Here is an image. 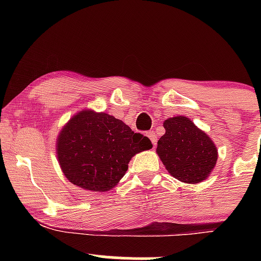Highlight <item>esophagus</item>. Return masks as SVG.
I'll list each match as a JSON object with an SVG mask.
<instances>
[{
    "instance_id": "1",
    "label": "esophagus",
    "mask_w": 261,
    "mask_h": 261,
    "mask_svg": "<svg viewBox=\"0 0 261 261\" xmlns=\"http://www.w3.org/2000/svg\"><path fill=\"white\" fill-rule=\"evenodd\" d=\"M146 135L149 137V140H151L152 145H155L157 143V135H155L154 131H148V133H146Z\"/></svg>"
}]
</instances>
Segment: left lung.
Segmentation results:
<instances>
[{
	"label": "left lung",
	"instance_id": "1",
	"mask_svg": "<svg viewBox=\"0 0 261 261\" xmlns=\"http://www.w3.org/2000/svg\"><path fill=\"white\" fill-rule=\"evenodd\" d=\"M166 134L158 140L157 154L169 174L188 184H197L211 174L217 162L212 140L185 116L163 122Z\"/></svg>",
	"mask_w": 261,
	"mask_h": 261
}]
</instances>
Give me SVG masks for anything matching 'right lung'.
I'll return each instance as SVG.
<instances>
[{
	"instance_id": "right-lung-1",
	"label": "right lung",
	"mask_w": 261,
	"mask_h": 261,
	"mask_svg": "<svg viewBox=\"0 0 261 261\" xmlns=\"http://www.w3.org/2000/svg\"><path fill=\"white\" fill-rule=\"evenodd\" d=\"M151 147L148 137L134 133L113 115L82 110L62 127L56 154L72 184L106 193L125 175L131 158Z\"/></svg>"
}]
</instances>
